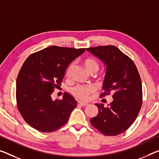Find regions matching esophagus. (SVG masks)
Instances as JSON below:
<instances>
[{
    "instance_id": "1",
    "label": "esophagus",
    "mask_w": 159,
    "mask_h": 159,
    "mask_svg": "<svg viewBox=\"0 0 159 159\" xmlns=\"http://www.w3.org/2000/svg\"><path fill=\"white\" fill-rule=\"evenodd\" d=\"M78 105H80V106H85V105H88V103L84 102H78Z\"/></svg>"
}]
</instances>
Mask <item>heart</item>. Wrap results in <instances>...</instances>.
I'll return each mask as SVG.
<instances>
[{
  "mask_svg": "<svg viewBox=\"0 0 159 159\" xmlns=\"http://www.w3.org/2000/svg\"><path fill=\"white\" fill-rule=\"evenodd\" d=\"M85 67L88 71L90 74H95L99 69V62L93 57H89L85 58L84 61ZM74 66V64H70L66 69V75H69ZM95 91V87L93 85H78L73 87L70 92L74 96L80 100H87L89 95Z\"/></svg>",
  "mask_w": 159,
  "mask_h": 159,
  "instance_id": "b5f03b06",
  "label": "heart"
}]
</instances>
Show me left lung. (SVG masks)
<instances>
[{"mask_svg": "<svg viewBox=\"0 0 159 159\" xmlns=\"http://www.w3.org/2000/svg\"><path fill=\"white\" fill-rule=\"evenodd\" d=\"M106 64L103 81L104 98L112 93L113 101L104 107L95 104L98 114L90 119V123L102 134L116 136L129 129L142 105V80L135 64L117 47L113 45L87 48ZM104 101V100H102Z\"/></svg>", "mask_w": 159, "mask_h": 159, "instance_id": "obj_1", "label": "left lung"}]
</instances>
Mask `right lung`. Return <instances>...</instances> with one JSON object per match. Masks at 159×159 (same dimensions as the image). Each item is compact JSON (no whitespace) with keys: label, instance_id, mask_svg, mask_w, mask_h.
I'll return each mask as SVG.
<instances>
[{"label":"right lung","instance_id":"1","mask_svg":"<svg viewBox=\"0 0 159 159\" xmlns=\"http://www.w3.org/2000/svg\"><path fill=\"white\" fill-rule=\"evenodd\" d=\"M85 51V48L51 46L33 53L25 61L16 80L17 107L34 129L52 132L66 124L77 102L66 92L62 100L55 101L52 94L61 85L70 63Z\"/></svg>","mask_w":159,"mask_h":159}]
</instances>
